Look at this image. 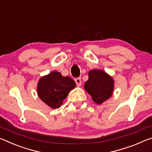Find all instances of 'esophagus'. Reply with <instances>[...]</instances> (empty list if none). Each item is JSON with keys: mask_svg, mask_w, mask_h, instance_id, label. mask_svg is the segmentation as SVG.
<instances>
[{"mask_svg": "<svg viewBox=\"0 0 152 152\" xmlns=\"http://www.w3.org/2000/svg\"><path fill=\"white\" fill-rule=\"evenodd\" d=\"M75 82L76 83V85L78 86H80L82 84V81H81V78H75Z\"/></svg>", "mask_w": 152, "mask_h": 152, "instance_id": "34e87169", "label": "esophagus"}]
</instances>
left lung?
Returning <instances> with one entry per match:
<instances>
[{"label": "left lung", "instance_id": "1", "mask_svg": "<svg viewBox=\"0 0 152 152\" xmlns=\"http://www.w3.org/2000/svg\"><path fill=\"white\" fill-rule=\"evenodd\" d=\"M114 84L113 77L106 72L94 69L88 72V80L84 83V88L95 103L101 104L112 96Z\"/></svg>", "mask_w": 152, "mask_h": 152}]
</instances>
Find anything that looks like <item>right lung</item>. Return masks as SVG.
Segmentation results:
<instances>
[{"instance_id": "add662e5", "label": "right lung", "mask_w": 152, "mask_h": 152, "mask_svg": "<svg viewBox=\"0 0 152 152\" xmlns=\"http://www.w3.org/2000/svg\"><path fill=\"white\" fill-rule=\"evenodd\" d=\"M76 87V83L69 76H63L58 71L51 72L40 78L37 86L38 96L51 109H58L68 93Z\"/></svg>"}]
</instances>
